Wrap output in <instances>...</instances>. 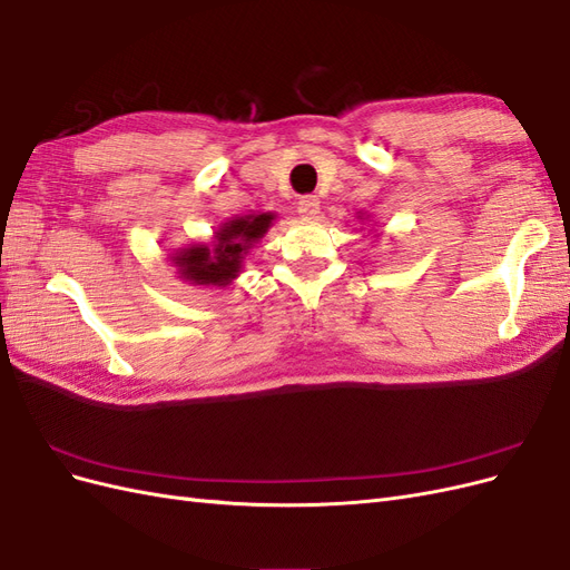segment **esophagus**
<instances>
[{
    "instance_id": "1",
    "label": "esophagus",
    "mask_w": 570,
    "mask_h": 570,
    "mask_svg": "<svg viewBox=\"0 0 570 570\" xmlns=\"http://www.w3.org/2000/svg\"><path fill=\"white\" fill-rule=\"evenodd\" d=\"M318 209H321V199H318L316 195H304V197H299L297 212H299L302 218H306V220L316 218V216H318Z\"/></svg>"
}]
</instances>
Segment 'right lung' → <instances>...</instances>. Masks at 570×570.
Returning <instances> with one entry per match:
<instances>
[{
  "instance_id": "obj_1",
  "label": "right lung",
  "mask_w": 570,
  "mask_h": 570,
  "mask_svg": "<svg viewBox=\"0 0 570 570\" xmlns=\"http://www.w3.org/2000/svg\"><path fill=\"white\" fill-rule=\"evenodd\" d=\"M273 214H249L237 216L223 223L214 235V245H193L176 252L170 262L178 266V275L183 281L195 285H216L226 287L237 278L243 268V258L247 249L264 237L273 223Z\"/></svg>"
}]
</instances>
